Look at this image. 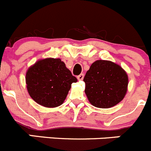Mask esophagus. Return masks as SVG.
I'll return each instance as SVG.
<instances>
[{
  "label": "esophagus",
  "mask_w": 151,
  "mask_h": 151,
  "mask_svg": "<svg viewBox=\"0 0 151 151\" xmlns=\"http://www.w3.org/2000/svg\"><path fill=\"white\" fill-rule=\"evenodd\" d=\"M84 74H80L79 76H77V78H78V80H79V81H81V80H83V78H84Z\"/></svg>",
  "instance_id": "esophagus-1"
}]
</instances>
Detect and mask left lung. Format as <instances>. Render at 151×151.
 Here are the masks:
<instances>
[{
    "mask_svg": "<svg viewBox=\"0 0 151 151\" xmlns=\"http://www.w3.org/2000/svg\"><path fill=\"white\" fill-rule=\"evenodd\" d=\"M85 92L90 104L99 108H110L125 96L128 76L119 64L106 60L93 62L84 78Z\"/></svg>",
    "mask_w": 151,
    "mask_h": 151,
    "instance_id": "obj_1",
    "label": "left lung"
}]
</instances>
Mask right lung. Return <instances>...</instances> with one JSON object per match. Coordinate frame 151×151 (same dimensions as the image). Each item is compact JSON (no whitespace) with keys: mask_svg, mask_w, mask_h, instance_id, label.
I'll use <instances>...</instances> for the list:
<instances>
[{"mask_svg":"<svg viewBox=\"0 0 151 151\" xmlns=\"http://www.w3.org/2000/svg\"><path fill=\"white\" fill-rule=\"evenodd\" d=\"M77 78L60 58H48L35 62L26 73V83L31 98L45 107L63 104L72 83Z\"/></svg>","mask_w":151,"mask_h":151,"instance_id":"add662e5","label":"right lung"}]
</instances>
